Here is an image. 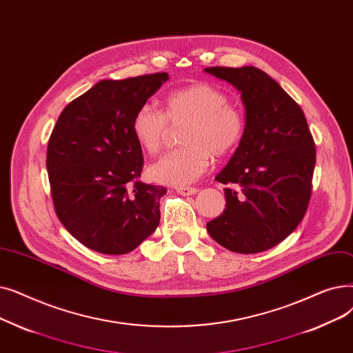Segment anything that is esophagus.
Here are the masks:
<instances>
[{
  "label": "esophagus",
  "mask_w": 353,
  "mask_h": 353,
  "mask_svg": "<svg viewBox=\"0 0 353 353\" xmlns=\"http://www.w3.org/2000/svg\"><path fill=\"white\" fill-rule=\"evenodd\" d=\"M175 190L181 195H195L198 192V190L194 187H176Z\"/></svg>",
  "instance_id": "esophagus-1"
}]
</instances>
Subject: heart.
<instances>
[{
    "mask_svg": "<svg viewBox=\"0 0 353 353\" xmlns=\"http://www.w3.org/2000/svg\"><path fill=\"white\" fill-rule=\"evenodd\" d=\"M168 122H188L181 143L150 166L154 181L187 185L203 175L211 155L224 158L237 149L245 132L244 113L230 103L228 94L211 83H195L175 89L163 97V112L150 103L138 108L132 117V135L148 154L157 155L163 146Z\"/></svg>",
    "mask_w": 353,
    "mask_h": 353,
    "instance_id": "obj_1",
    "label": "heart"
}]
</instances>
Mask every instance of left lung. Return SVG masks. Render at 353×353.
Listing matches in <instances>:
<instances>
[{
	"mask_svg": "<svg viewBox=\"0 0 353 353\" xmlns=\"http://www.w3.org/2000/svg\"><path fill=\"white\" fill-rule=\"evenodd\" d=\"M241 93L245 132L215 176L225 188L224 212L207 223L230 251L253 254L281 243L306 214L316 148L303 110L276 80L253 65L207 67Z\"/></svg>",
	"mask_w": 353,
	"mask_h": 353,
	"instance_id": "obj_1",
	"label": "left lung"
}]
</instances>
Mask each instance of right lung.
I'll use <instances>...</instances> for the list:
<instances>
[{
  "label": "right lung",
  "instance_id": "right-lung-1",
  "mask_svg": "<svg viewBox=\"0 0 353 353\" xmlns=\"http://www.w3.org/2000/svg\"><path fill=\"white\" fill-rule=\"evenodd\" d=\"M170 76L102 80L60 113L47 171L60 223L102 254H126L159 225L162 185L139 181L143 155L130 122Z\"/></svg>",
  "mask_w": 353,
  "mask_h": 353
}]
</instances>
